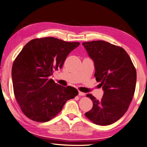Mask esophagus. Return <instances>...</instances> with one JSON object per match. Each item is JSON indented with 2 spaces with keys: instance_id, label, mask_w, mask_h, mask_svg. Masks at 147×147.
<instances>
[{
  "instance_id": "esophagus-1",
  "label": "esophagus",
  "mask_w": 147,
  "mask_h": 147,
  "mask_svg": "<svg viewBox=\"0 0 147 147\" xmlns=\"http://www.w3.org/2000/svg\"><path fill=\"white\" fill-rule=\"evenodd\" d=\"M78 93H79V96H84L85 95V94L84 92H80V91H79Z\"/></svg>"
}]
</instances>
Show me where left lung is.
Segmentation results:
<instances>
[{
    "mask_svg": "<svg viewBox=\"0 0 147 147\" xmlns=\"http://www.w3.org/2000/svg\"><path fill=\"white\" fill-rule=\"evenodd\" d=\"M83 45L94 60V76L104 90L100 100L87 94L93 107L85 115L95 124L110 125L128 110L136 88V69L127 53L119 46L100 40L84 42Z\"/></svg>",
    "mask_w": 147,
    "mask_h": 147,
    "instance_id": "8db88e82",
    "label": "left lung"
}]
</instances>
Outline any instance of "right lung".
Masks as SVG:
<instances>
[{"instance_id": "right-lung-1", "label": "right lung", "mask_w": 147, "mask_h": 147, "mask_svg": "<svg viewBox=\"0 0 147 147\" xmlns=\"http://www.w3.org/2000/svg\"><path fill=\"white\" fill-rule=\"evenodd\" d=\"M79 45L53 37L36 38L27 42L16 57L12 67L14 94L28 119L48 122L78 94L75 88L57 84L50 76L62 67L69 53Z\"/></svg>"}]
</instances>
